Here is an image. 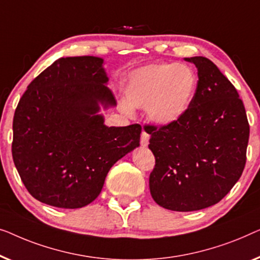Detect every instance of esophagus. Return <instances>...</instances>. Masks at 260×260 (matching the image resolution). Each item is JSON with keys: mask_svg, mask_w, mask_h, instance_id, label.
Listing matches in <instances>:
<instances>
[{"mask_svg": "<svg viewBox=\"0 0 260 260\" xmlns=\"http://www.w3.org/2000/svg\"><path fill=\"white\" fill-rule=\"evenodd\" d=\"M148 142H149V135H148V133H146L145 131H142L141 139H140L141 146H144V147H146V146L148 145Z\"/></svg>", "mask_w": 260, "mask_h": 260, "instance_id": "obj_1", "label": "esophagus"}]
</instances>
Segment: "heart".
Listing matches in <instances>:
<instances>
[{"label": "heart", "instance_id": "b5f03b06", "mask_svg": "<svg viewBox=\"0 0 260 260\" xmlns=\"http://www.w3.org/2000/svg\"><path fill=\"white\" fill-rule=\"evenodd\" d=\"M196 72L185 63H151L129 74L125 88L131 108H146L148 119L167 126L188 111L197 92ZM125 107L127 113L131 112Z\"/></svg>", "mask_w": 260, "mask_h": 260}]
</instances>
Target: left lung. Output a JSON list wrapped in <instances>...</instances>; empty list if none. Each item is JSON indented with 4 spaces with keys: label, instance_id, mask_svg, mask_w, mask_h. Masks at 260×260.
I'll return each mask as SVG.
<instances>
[{
    "label": "left lung",
    "instance_id": "8db88e82",
    "mask_svg": "<svg viewBox=\"0 0 260 260\" xmlns=\"http://www.w3.org/2000/svg\"><path fill=\"white\" fill-rule=\"evenodd\" d=\"M198 69L188 111L167 126H145L155 156L149 175L154 202L178 212L217 204L243 173L250 126L235 86L204 56L185 57Z\"/></svg>",
    "mask_w": 260,
    "mask_h": 260
}]
</instances>
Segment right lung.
<instances>
[{
  "instance_id": "obj_1",
  "label": "right lung",
  "mask_w": 260,
  "mask_h": 260,
  "mask_svg": "<svg viewBox=\"0 0 260 260\" xmlns=\"http://www.w3.org/2000/svg\"><path fill=\"white\" fill-rule=\"evenodd\" d=\"M104 58L61 57L28 86L13 121V160L28 192L50 206L98 198L111 167L140 145L141 126L108 127L116 106Z\"/></svg>"
}]
</instances>
